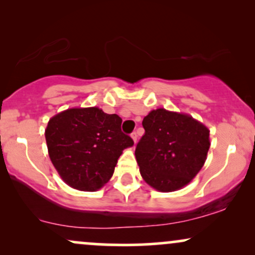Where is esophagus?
<instances>
[{"label":"esophagus","mask_w":255,"mask_h":255,"mask_svg":"<svg viewBox=\"0 0 255 255\" xmlns=\"http://www.w3.org/2000/svg\"><path fill=\"white\" fill-rule=\"evenodd\" d=\"M130 136H131V139H133L134 144H136V141H137V134L135 133V131H134V133H131Z\"/></svg>","instance_id":"esophagus-1"}]
</instances>
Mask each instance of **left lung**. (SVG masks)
I'll return each instance as SVG.
<instances>
[{
    "label": "left lung",
    "mask_w": 255,
    "mask_h": 255,
    "mask_svg": "<svg viewBox=\"0 0 255 255\" xmlns=\"http://www.w3.org/2000/svg\"><path fill=\"white\" fill-rule=\"evenodd\" d=\"M145 134L135 148L140 174L148 186L168 193L183 188L207 158L210 130L188 114L158 108L142 121Z\"/></svg>",
    "instance_id": "8db88e82"
}]
</instances>
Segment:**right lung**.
<instances>
[{"label":"right lung","mask_w":255,"mask_h":255,"mask_svg":"<svg viewBox=\"0 0 255 255\" xmlns=\"http://www.w3.org/2000/svg\"><path fill=\"white\" fill-rule=\"evenodd\" d=\"M121 124L119 115L97 107L71 108L49 120L48 153L64 183L95 192L110 180L122 152L134 145L121 131Z\"/></svg>","instance_id":"add662e5"}]
</instances>
